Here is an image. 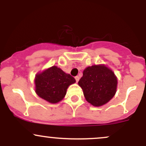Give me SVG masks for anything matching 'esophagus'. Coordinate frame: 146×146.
I'll return each instance as SVG.
<instances>
[{"label": "esophagus", "mask_w": 146, "mask_h": 146, "mask_svg": "<svg viewBox=\"0 0 146 146\" xmlns=\"http://www.w3.org/2000/svg\"><path fill=\"white\" fill-rule=\"evenodd\" d=\"M75 78V80H76V82H78L79 80H80V78H79V76H76Z\"/></svg>", "instance_id": "esophagus-1"}]
</instances>
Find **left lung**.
I'll list each match as a JSON object with an SVG mask.
<instances>
[{"label":"left lung","mask_w":146,"mask_h":146,"mask_svg":"<svg viewBox=\"0 0 146 146\" xmlns=\"http://www.w3.org/2000/svg\"><path fill=\"white\" fill-rule=\"evenodd\" d=\"M84 98L94 106L106 104L115 96L117 78L114 72L104 64L93 65L84 70L78 82Z\"/></svg>","instance_id":"obj_1"}]
</instances>
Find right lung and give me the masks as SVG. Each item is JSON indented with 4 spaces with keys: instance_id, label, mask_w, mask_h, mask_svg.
I'll return each mask as SVG.
<instances>
[{
    "instance_id": "1",
    "label": "right lung",
    "mask_w": 146,
    "mask_h": 146,
    "mask_svg": "<svg viewBox=\"0 0 146 146\" xmlns=\"http://www.w3.org/2000/svg\"><path fill=\"white\" fill-rule=\"evenodd\" d=\"M34 82L35 91L40 98L56 104L63 100L68 86L75 83V80L60 68L53 66L37 73Z\"/></svg>"
}]
</instances>
